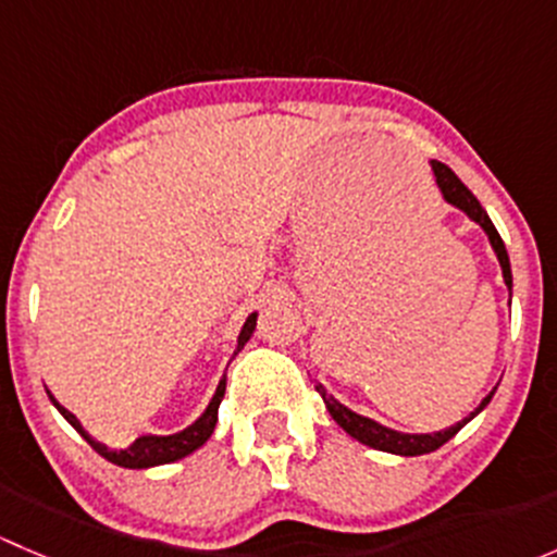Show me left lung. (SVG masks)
Returning <instances> with one entry per match:
<instances>
[{
    "instance_id": "obj_1",
    "label": "left lung",
    "mask_w": 557,
    "mask_h": 557,
    "mask_svg": "<svg viewBox=\"0 0 557 557\" xmlns=\"http://www.w3.org/2000/svg\"><path fill=\"white\" fill-rule=\"evenodd\" d=\"M434 174H436V183H440L442 194H445V199L450 201V205L460 207V210H463L466 215L471 218V221H476L482 228H485L487 239H491L493 250H496V256H498V263H502L504 283H507L509 294H512V269H509L507 247H504V239L498 237L496 226H493V221H491V218H487V212L482 210V205H480V201H476V196L471 194V190L466 188L463 183H460L458 174H455L450 166H445V164H440V161H434ZM314 391H318L320 396H323L325 409H329V412H331V418H334L336 423H339L342 429H345L347 434L352 436V440L363 442V445L374 447V450L393 453V455H425V453L440 450V447L445 445V442H450L453 436L458 434V431L463 429V425L469 423V420L474 418L476 412H482V409H485L487 404H491L493 393H496V391L487 393V396L482 398L480 407H476L474 412L469 414V418H463V420H460V423L450 425V429L436 431V434H401V431L385 429V425L374 423V420H369V418H363V414H356V412H350V409H347V407H342V404L336 401V398L331 396V393L325 391V387L320 385V383L314 385Z\"/></svg>"
}]
</instances>
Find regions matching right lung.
<instances>
[{
    "instance_id": "add662e5",
    "label": "right lung",
    "mask_w": 557,
    "mask_h": 557,
    "mask_svg": "<svg viewBox=\"0 0 557 557\" xmlns=\"http://www.w3.org/2000/svg\"><path fill=\"white\" fill-rule=\"evenodd\" d=\"M256 318H258V314L252 312L250 318L245 320L243 331H239V339H237V352L243 350L245 342L252 336V329H256ZM223 393H226V377L218 383V391H215V396H212L210 407L205 409V414H201V418L196 420L194 425H188V429L180 431V434H172V436H139V440L134 442L132 447H126V450H107L104 445H99L97 440H91V436L83 431L81 420H77L75 414L70 412V409L61 407V404L55 401L50 393H48V396H50V401L55 404V409H59V412L64 414V418L70 420L72 425H75L77 434H81L83 440H86L88 445L94 447V450L102 455V458H107L110 463H115V466H123V469H148V466L172 463V460L185 458V455L199 450V447L205 445L207 440H210L212 431H215V423H218V407H221V401H223Z\"/></svg>"
}]
</instances>
